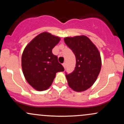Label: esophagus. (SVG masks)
Here are the masks:
<instances>
[{
  "label": "esophagus",
  "mask_w": 124,
  "mask_h": 124,
  "mask_svg": "<svg viewBox=\"0 0 124 124\" xmlns=\"http://www.w3.org/2000/svg\"><path fill=\"white\" fill-rule=\"evenodd\" d=\"M62 65H63V68L65 69V68H66V63H63V64H62Z\"/></svg>",
  "instance_id": "obj_1"
}]
</instances>
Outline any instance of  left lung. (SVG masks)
Here are the masks:
<instances>
[{"mask_svg": "<svg viewBox=\"0 0 124 124\" xmlns=\"http://www.w3.org/2000/svg\"><path fill=\"white\" fill-rule=\"evenodd\" d=\"M64 41L76 57V66L71 73L66 72L70 87L83 92L90 87L99 76L101 67L100 55L96 46L86 36L66 37Z\"/></svg>", "mask_w": 124, "mask_h": 124, "instance_id": "left-lung-1", "label": "left lung"}]
</instances>
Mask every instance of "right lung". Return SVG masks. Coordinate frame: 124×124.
<instances>
[{
  "mask_svg": "<svg viewBox=\"0 0 124 124\" xmlns=\"http://www.w3.org/2000/svg\"><path fill=\"white\" fill-rule=\"evenodd\" d=\"M60 38L48 32H42L26 46L21 57L24 77L32 87L38 91L46 90L52 85L56 73L64 68L52 54V49Z\"/></svg>",
  "mask_w": 124,
  "mask_h": 124,
  "instance_id": "add662e5",
  "label": "right lung"
}]
</instances>
